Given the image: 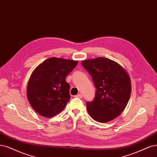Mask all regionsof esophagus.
<instances>
[{"mask_svg":"<svg viewBox=\"0 0 157 157\" xmlns=\"http://www.w3.org/2000/svg\"><path fill=\"white\" fill-rule=\"evenodd\" d=\"M75 97H77V98H80V99H81L82 97V95L81 94H78V95H75Z\"/></svg>","mask_w":157,"mask_h":157,"instance_id":"obj_1","label":"esophagus"}]
</instances>
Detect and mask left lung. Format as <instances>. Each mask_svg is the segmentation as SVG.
Wrapping results in <instances>:
<instances>
[{"label":"left lung","mask_w":157,"mask_h":157,"mask_svg":"<svg viewBox=\"0 0 157 157\" xmlns=\"http://www.w3.org/2000/svg\"><path fill=\"white\" fill-rule=\"evenodd\" d=\"M81 63L92 77L97 89L94 100L86 102L89 114L101 123L112 121L128 103L131 92L130 77L120 64L109 58L99 57Z\"/></svg>","instance_id":"obj_1"}]
</instances>
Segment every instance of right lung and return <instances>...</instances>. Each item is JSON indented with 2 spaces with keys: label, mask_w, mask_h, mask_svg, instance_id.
Returning <instances> with one entry per match:
<instances>
[{
  "label": "right lung",
  "mask_w": 157,
  "mask_h": 157,
  "mask_svg": "<svg viewBox=\"0 0 157 157\" xmlns=\"http://www.w3.org/2000/svg\"><path fill=\"white\" fill-rule=\"evenodd\" d=\"M77 63L52 57L34 70L27 85V98L39 114L52 117L64 109L70 99V85L66 78Z\"/></svg>",
  "instance_id": "obj_1"
}]
</instances>
